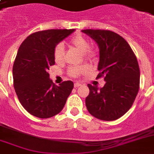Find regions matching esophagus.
<instances>
[{"label": "esophagus", "mask_w": 154, "mask_h": 154, "mask_svg": "<svg viewBox=\"0 0 154 154\" xmlns=\"http://www.w3.org/2000/svg\"><path fill=\"white\" fill-rule=\"evenodd\" d=\"M81 85H82V84H81V83H79V82H76V83L74 84L75 88H77V87L81 86Z\"/></svg>", "instance_id": "esophagus-1"}]
</instances>
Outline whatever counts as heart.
<instances>
[{"instance_id": "obj_1", "label": "heart", "mask_w": 154, "mask_h": 154, "mask_svg": "<svg viewBox=\"0 0 154 154\" xmlns=\"http://www.w3.org/2000/svg\"><path fill=\"white\" fill-rule=\"evenodd\" d=\"M70 45L74 48L83 53L85 58L87 60H93L96 57L97 51L96 49L89 47V41L82 35H77L70 40ZM53 57L54 60L57 63H62L65 57V50L64 46L61 44L57 45L53 50ZM88 71V67L85 65L82 66H76V67L70 68L69 70V73L70 76L73 77H79L80 75L84 74Z\"/></svg>"}]
</instances>
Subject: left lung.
Here are the masks:
<instances>
[{"instance_id": "1", "label": "left lung", "mask_w": 154, "mask_h": 154, "mask_svg": "<svg viewBox=\"0 0 154 154\" xmlns=\"http://www.w3.org/2000/svg\"><path fill=\"white\" fill-rule=\"evenodd\" d=\"M99 47L100 60L97 78L104 77L105 84L98 89L89 84L85 105L89 113L102 121L122 117L133 105L140 85L137 57L128 42L109 30L84 29Z\"/></svg>"}]
</instances>
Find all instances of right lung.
<instances>
[{
    "label": "right lung",
    "mask_w": 154,
    "mask_h": 154,
    "mask_svg": "<svg viewBox=\"0 0 154 154\" xmlns=\"http://www.w3.org/2000/svg\"><path fill=\"white\" fill-rule=\"evenodd\" d=\"M75 29H48L29 35L20 45L13 67V86L20 104L30 114L49 118L62 110L73 89V82L59 85L48 71L55 64L57 45Z\"/></svg>",
    "instance_id": "add662e5"
}]
</instances>
